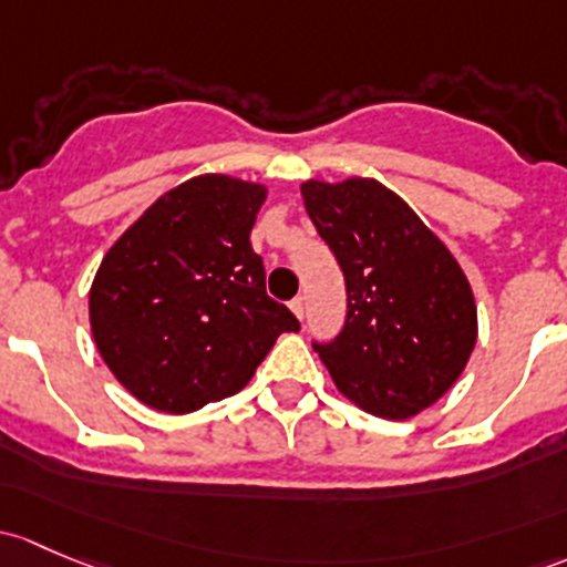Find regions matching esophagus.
<instances>
[{"instance_id":"esophagus-1","label":"esophagus","mask_w":567,"mask_h":567,"mask_svg":"<svg viewBox=\"0 0 567 567\" xmlns=\"http://www.w3.org/2000/svg\"><path fill=\"white\" fill-rule=\"evenodd\" d=\"M290 309H293V315H296V318L303 320V299H301V296H296V299L290 301Z\"/></svg>"}]
</instances>
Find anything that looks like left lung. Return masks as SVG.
Returning a JSON list of instances; mask_svg holds the SVG:
<instances>
[{
	"label": "left lung",
	"instance_id": "1",
	"mask_svg": "<svg viewBox=\"0 0 567 567\" xmlns=\"http://www.w3.org/2000/svg\"><path fill=\"white\" fill-rule=\"evenodd\" d=\"M303 206L344 274L348 315L312 342L337 389L380 419L437 402L475 348L467 277L419 214L374 178L301 184Z\"/></svg>",
	"mask_w": 567,
	"mask_h": 567
}]
</instances>
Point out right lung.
Returning <instances> with one entry per match:
<instances>
[{
    "mask_svg": "<svg viewBox=\"0 0 567 567\" xmlns=\"http://www.w3.org/2000/svg\"><path fill=\"white\" fill-rule=\"evenodd\" d=\"M260 184L206 174L178 184L109 249L89 293L100 355L135 399L193 413L249 383L301 323L266 293L249 244Z\"/></svg>",
    "mask_w": 567,
    "mask_h": 567,
    "instance_id": "obj_1",
    "label": "right lung"
}]
</instances>
